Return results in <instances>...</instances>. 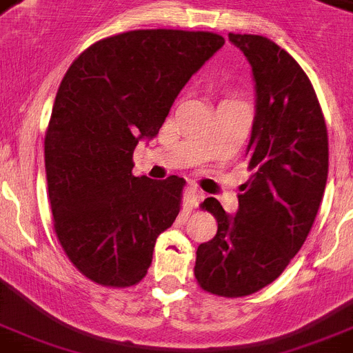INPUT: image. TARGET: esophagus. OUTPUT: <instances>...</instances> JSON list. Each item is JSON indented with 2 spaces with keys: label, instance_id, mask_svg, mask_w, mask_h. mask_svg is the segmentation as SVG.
<instances>
[{
  "label": "esophagus",
  "instance_id": "esophagus-1",
  "mask_svg": "<svg viewBox=\"0 0 353 353\" xmlns=\"http://www.w3.org/2000/svg\"><path fill=\"white\" fill-rule=\"evenodd\" d=\"M185 201H187L190 207H198V205L203 201V192H201L198 187L190 185V187L185 190Z\"/></svg>",
  "mask_w": 353,
  "mask_h": 353
}]
</instances>
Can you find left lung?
<instances>
[{"mask_svg": "<svg viewBox=\"0 0 353 353\" xmlns=\"http://www.w3.org/2000/svg\"><path fill=\"white\" fill-rule=\"evenodd\" d=\"M251 63L256 104L247 144L251 177L236 214L207 198L218 232L196 251L194 274L220 296L256 293L282 274L312 231L328 179V132L312 82L269 38L229 34Z\"/></svg>", "mask_w": 353, "mask_h": 353, "instance_id": "left-lung-1", "label": "left lung"}]
</instances>
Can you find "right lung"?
Returning <instances> with one entry per match:
<instances>
[{
	"mask_svg": "<svg viewBox=\"0 0 353 353\" xmlns=\"http://www.w3.org/2000/svg\"><path fill=\"white\" fill-rule=\"evenodd\" d=\"M223 43L203 30H130L88 47L62 79L46 133L47 190L60 245L97 284L141 282L179 214L185 179L135 177L133 150L159 133Z\"/></svg>",
	"mask_w": 353,
	"mask_h": 353,
	"instance_id": "1",
	"label": "right lung"
}]
</instances>
